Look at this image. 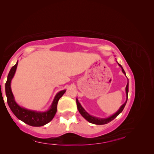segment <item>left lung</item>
I'll return each mask as SVG.
<instances>
[{"label": "left lung", "instance_id": "1", "mask_svg": "<svg viewBox=\"0 0 154 154\" xmlns=\"http://www.w3.org/2000/svg\"><path fill=\"white\" fill-rule=\"evenodd\" d=\"M119 66L122 68V72H124V73L126 75V72H125L124 70L123 69V68L121 66L120 64H118ZM126 96H127V99H126V101L124 103V105H122V106L120 107V109H119L118 111H117V113H115L113 116L109 117L108 118H106V119H99L97 118H95V117H93V116H91L90 115L88 114L86 111L84 110V109H83L82 105H80V103H79V101L77 99L76 100V103H77V109H78V111H79V113H81V115L86 120H88L89 122L94 124H97V125H103V124H108L109 122H111L112 120H113V119L117 118V116H118L119 113H121L122 111H123V109L125 107V105H126V102H127V100H128V82L127 83V85H126Z\"/></svg>", "mask_w": 154, "mask_h": 154}]
</instances>
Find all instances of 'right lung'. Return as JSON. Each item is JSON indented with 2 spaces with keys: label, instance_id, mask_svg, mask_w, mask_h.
Here are the masks:
<instances>
[{
  "label": "right lung",
  "instance_id": "1",
  "mask_svg": "<svg viewBox=\"0 0 154 154\" xmlns=\"http://www.w3.org/2000/svg\"><path fill=\"white\" fill-rule=\"evenodd\" d=\"M18 62L10 70L7 77V82L5 83V92H6L7 100L9 108L17 118L24 123L31 126H42L49 123L55 116L57 111V105L59 99L66 92V90H62L57 94L54 98V102L51 106V109L46 112H36L22 108L15 103L14 95L11 90V82L14 77L15 72L16 71Z\"/></svg>",
  "mask_w": 154,
  "mask_h": 154
}]
</instances>
